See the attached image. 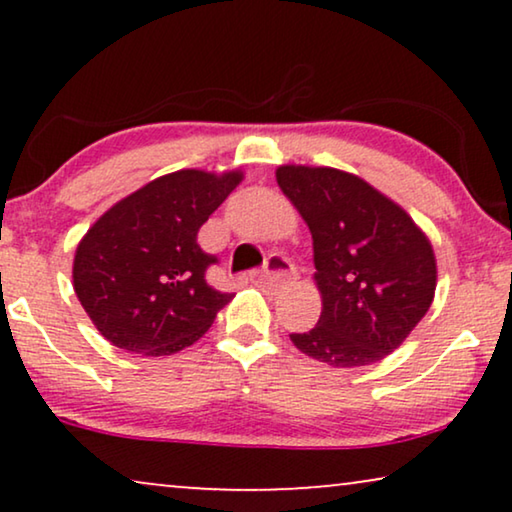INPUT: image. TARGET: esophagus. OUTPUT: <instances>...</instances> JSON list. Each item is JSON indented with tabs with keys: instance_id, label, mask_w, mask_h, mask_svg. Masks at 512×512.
I'll return each instance as SVG.
<instances>
[{
	"instance_id": "1",
	"label": "esophagus",
	"mask_w": 512,
	"mask_h": 512,
	"mask_svg": "<svg viewBox=\"0 0 512 512\" xmlns=\"http://www.w3.org/2000/svg\"><path fill=\"white\" fill-rule=\"evenodd\" d=\"M291 277H293V263L289 258L279 254H272L268 261H265V268L261 272H251L249 275V279L254 284H270V286L289 282Z\"/></svg>"
}]
</instances>
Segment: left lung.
Returning <instances> with one entry per match:
<instances>
[{
  "instance_id": "8db88e82",
  "label": "left lung",
  "mask_w": 512,
  "mask_h": 512,
  "mask_svg": "<svg viewBox=\"0 0 512 512\" xmlns=\"http://www.w3.org/2000/svg\"><path fill=\"white\" fill-rule=\"evenodd\" d=\"M277 184L310 226L324 300L317 326L291 333V342L335 368L382 361L429 312L431 242L396 202L354 174L284 165Z\"/></svg>"
}]
</instances>
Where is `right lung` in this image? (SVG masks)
Here are the masks:
<instances>
[{
	"mask_svg": "<svg viewBox=\"0 0 512 512\" xmlns=\"http://www.w3.org/2000/svg\"><path fill=\"white\" fill-rule=\"evenodd\" d=\"M242 181L202 170L165 174L116 202L95 221L74 256V291L111 345L167 356L193 345L233 293L207 284L219 258L198 230Z\"/></svg>",
	"mask_w": 512,
	"mask_h": 512,
	"instance_id": "right-lung-1",
	"label": "right lung"
}]
</instances>
